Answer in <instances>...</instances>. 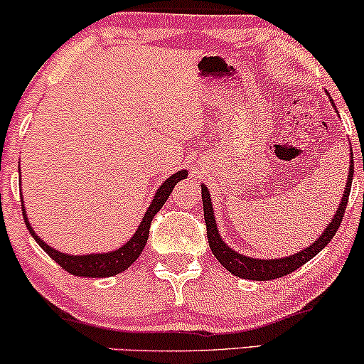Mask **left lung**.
I'll return each instance as SVG.
<instances>
[{"instance_id": "left-lung-1", "label": "left lung", "mask_w": 364, "mask_h": 364, "mask_svg": "<svg viewBox=\"0 0 364 364\" xmlns=\"http://www.w3.org/2000/svg\"><path fill=\"white\" fill-rule=\"evenodd\" d=\"M353 173H354V168H353V161H350L348 185H346L344 195H342L339 210H337V214L333 215L332 223L327 225V229L321 232L318 240H316L313 245L308 246L306 250H301V252L291 255V257L277 258V260H258V258L245 257V255L237 253L235 250L229 248V246L220 240L219 232H217L210 196H208L207 186L203 185L202 186L203 217H205L207 237H208V245H210L212 253H214V257L220 262V265H223L224 269H228L229 272L237 275V277L250 279V281H270V279H279V277H284V275L294 272L296 269H299V267L304 265L308 260H311L315 255H318L321 250L330 243V240L336 236L337 229H339V225L342 223V217H344L346 207H348L350 185H353Z\"/></svg>"}]
</instances>
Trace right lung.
I'll return each mask as SVG.
<instances>
[{"instance_id":"obj_1","label":"right lung","mask_w":364,"mask_h":364,"mask_svg":"<svg viewBox=\"0 0 364 364\" xmlns=\"http://www.w3.org/2000/svg\"><path fill=\"white\" fill-rule=\"evenodd\" d=\"M186 176H188V171H178V173H174L173 176L168 178L164 183H162L161 188L157 190L156 196H154L152 203H150V207L147 208V212H145L144 219H141V223L139 225V229H136L135 235H133V237L127 245H123L121 248L116 250V252L82 255V257H78V255H66V253L58 252V250H54L51 246L46 245L41 237H37L34 229H32L31 224H28L27 215H25V208H23L25 225H27L28 232L34 236V240L39 243L41 248H43L63 270H66V272H70L72 275H78V277H111V275H116L123 272V270H127L128 267L140 257L141 250H144L145 245H147L150 224H152L154 215L161 210L162 205L166 203V200L169 198L171 191H173V188L176 186V183L181 181V179H185Z\"/></svg>"}]
</instances>
